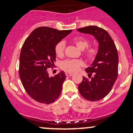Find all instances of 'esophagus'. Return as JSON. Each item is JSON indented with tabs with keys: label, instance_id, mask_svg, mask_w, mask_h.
Instances as JSON below:
<instances>
[{
	"label": "esophagus",
	"instance_id": "34e87169",
	"mask_svg": "<svg viewBox=\"0 0 133 133\" xmlns=\"http://www.w3.org/2000/svg\"><path fill=\"white\" fill-rule=\"evenodd\" d=\"M65 74H66L67 76H68V77H69V76H71L73 75L72 73H71V72H66L65 73Z\"/></svg>",
	"mask_w": 133,
	"mask_h": 133
}]
</instances>
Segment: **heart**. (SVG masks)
Instances as JSON below:
<instances>
[{"label": "heart", "instance_id": "heart-1", "mask_svg": "<svg viewBox=\"0 0 133 133\" xmlns=\"http://www.w3.org/2000/svg\"><path fill=\"white\" fill-rule=\"evenodd\" d=\"M72 42L77 48L84 51V55L89 60L94 59L97 54V49L94 47H88L89 42L88 39L83 37H76L72 39ZM65 44L64 41H60L55 46V53L58 57L63 56L64 53ZM84 65V62L79 59H67L61 64V67L63 70L69 72H74L77 71L81 67Z\"/></svg>", "mask_w": 133, "mask_h": 133}]
</instances>
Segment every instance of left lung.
Segmentation results:
<instances>
[{
  "instance_id": "left-lung-1",
  "label": "left lung",
  "mask_w": 133,
  "mask_h": 133,
  "mask_svg": "<svg viewBox=\"0 0 133 133\" xmlns=\"http://www.w3.org/2000/svg\"><path fill=\"white\" fill-rule=\"evenodd\" d=\"M77 30L92 35L99 43L95 59L91 66L86 69L91 79L83 77L78 86L82 97L90 101H96L109 94L116 81L119 61L117 49L108 32L101 27L90 25Z\"/></svg>"
}]
</instances>
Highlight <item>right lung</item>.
Instances as JSON below:
<instances>
[{
	"instance_id": "1",
	"label": "right lung",
	"mask_w": 133,
	"mask_h": 133,
	"mask_svg": "<svg viewBox=\"0 0 133 133\" xmlns=\"http://www.w3.org/2000/svg\"><path fill=\"white\" fill-rule=\"evenodd\" d=\"M71 31L38 27L23 44L19 58L20 78L27 94L39 103L51 104L61 93L65 72L61 71L49 77L47 69L56 61V45Z\"/></svg>"
}]
</instances>
